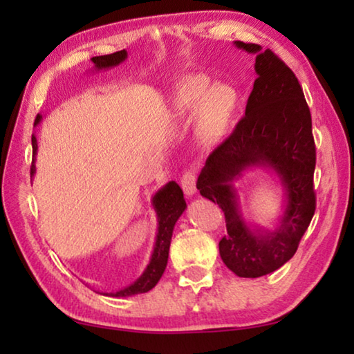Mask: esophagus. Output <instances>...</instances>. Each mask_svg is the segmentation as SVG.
I'll return each mask as SVG.
<instances>
[{
  "mask_svg": "<svg viewBox=\"0 0 354 354\" xmlns=\"http://www.w3.org/2000/svg\"><path fill=\"white\" fill-rule=\"evenodd\" d=\"M181 185H183V190L184 194L187 196H194L195 192H196V176L194 171H185L181 179Z\"/></svg>",
  "mask_w": 354,
  "mask_h": 354,
  "instance_id": "34e87169",
  "label": "esophagus"
}]
</instances>
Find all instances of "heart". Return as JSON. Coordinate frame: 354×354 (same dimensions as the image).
<instances>
[{
    "mask_svg": "<svg viewBox=\"0 0 354 354\" xmlns=\"http://www.w3.org/2000/svg\"><path fill=\"white\" fill-rule=\"evenodd\" d=\"M169 111L178 123L195 118L196 139L206 147H218L234 129L241 93L231 84H212L206 75H185L171 88Z\"/></svg>",
    "mask_w": 354,
    "mask_h": 354,
    "instance_id": "obj_1",
    "label": "heart"
}]
</instances>
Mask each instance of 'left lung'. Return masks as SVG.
<instances>
[{
    "label": "left lung",
    "instance_id": "obj_1",
    "mask_svg": "<svg viewBox=\"0 0 354 354\" xmlns=\"http://www.w3.org/2000/svg\"><path fill=\"white\" fill-rule=\"evenodd\" d=\"M234 45L256 55L257 77L245 117L209 156L196 189L225 212L221 261L237 277L259 278L292 259L313 220L315 145L309 107L293 71L261 45ZM254 168L273 172L283 187V209L273 228L253 224L241 211L234 183Z\"/></svg>",
    "mask_w": 354,
    "mask_h": 354
}]
</instances>
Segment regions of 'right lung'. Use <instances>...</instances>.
<instances>
[{"label": "right lung", "instance_id": "add662e5", "mask_svg": "<svg viewBox=\"0 0 354 354\" xmlns=\"http://www.w3.org/2000/svg\"><path fill=\"white\" fill-rule=\"evenodd\" d=\"M128 53L127 50L117 51L113 55H106V56H97L92 57L91 61L93 64V71H101V70H109L117 67L122 62L127 61ZM40 113L35 117L34 127L41 122ZM37 137L32 134V165H31V176L35 173V156H37ZM151 205L154 207L156 217H158V232H156L154 245H153V253L149 257V262L145 270L137 278L133 284H129L123 289L117 292H101V295L107 297H115V298H123V297H133L137 293H145L151 290L153 287L158 284V281L162 277L167 267V261H169V250H170V242L173 236V230H175L176 221L181 217L183 212L185 211V200L184 194L179 185L175 181L167 183L164 187H160L156 192ZM100 293V292H98Z\"/></svg>", "mask_w": 354, "mask_h": 354}]
</instances>
